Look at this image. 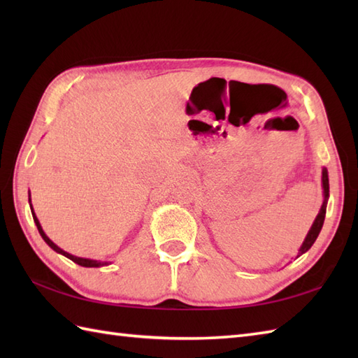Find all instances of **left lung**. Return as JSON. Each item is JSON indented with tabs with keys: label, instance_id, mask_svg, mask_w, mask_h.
I'll list each match as a JSON object with an SVG mask.
<instances>
[{
	"label": "left lung",
	"instance_id": "8db88e82",
	"mask_svg": "<svg viewBox=\"0 0 358 358\" xmlns=\"http://www.w3.org/2000/svg\"><path fill=\"white\" fill-rule=\"evenodd\" d=\"M322 187H323V204L320 208V212H318V215L315 217L313 226H310V229L306 235L305 241H303V245L300 246L299 249V254H296V257L303 255L305 252H308V250L310 249V246L314 245L318 234H320L322 227H323V223H324V215H326V206H328V199H329V177H328V169L326 167H323L322 171Z\"/></svg>",
	"mask_w": 358,
	"mask_h": 358
}]
</instances>
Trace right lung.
I'll return each mask as SVG.
<instances>
[{
    "label": "right lung",
    "instance_id": "1",
    "mask_svg": "<svg viewBox=\"0 0 358 358\" xmlns=\"http://www.w3.org/2000/svg\"><path fill=\"white\" fill-rule=\"evenodd\" d=\"M29 203H30V192H29ZM30 210H32V217H34V222H35V224H36V227H38V232H40V235L43 237V240L48 243V245L55 250V252H58V254H62V255H64V257H67L69 258V260H72L73 263H77V264H80V266H85V268H101V266H108V264H110V262H100V260H90V258H83V257H75V255H72V254H69V252H66V250H63L62 248H58L55 243H53L48 235L44 234V231H43V227H41V224H40V222H38V218H36V215H35V212H34V208H32V203H30Z\"/></svg>",
    "mask_w": 358,
    "mask_h": 358
}]
</instances>
